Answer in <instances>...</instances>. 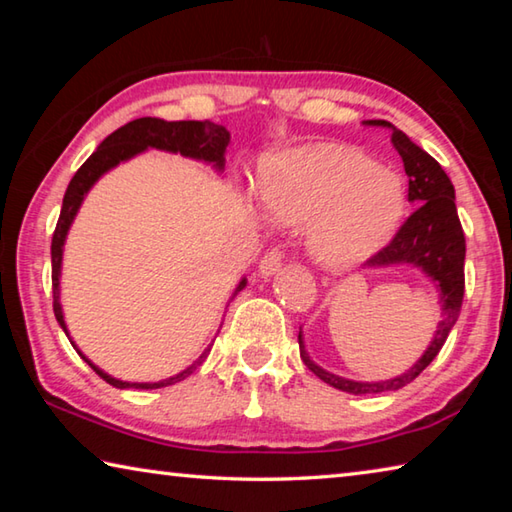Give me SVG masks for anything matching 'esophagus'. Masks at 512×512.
Listing matches in <instances>:
<instances>
[{"label": "esophagus", "instance_id": "34e87169", "mask_svg": "<svg viewBox=\"0 0 512 512\" xmlns=\"http://www.w3.org/2000/svg\"><path fill=\"white\" fill-rule=\"evenodd\" d=\"M282 259H284V253L280 248L268 250V253L262 257V262H259V275L262 277L275 275L282 268Z\"/></svg>", "mask_w": 512, "mask_h": 512}]
</instances>
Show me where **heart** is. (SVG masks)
<instances>
[{"mask_svg": "<svg viewBox=\"0 0 512 512\" xmlns=\"http://www.w3.org/2000/svg\"><path fill=\"white\" fill-rule=\"evenodd\" d=\"M259 196L282 225H309L311 257L327 268L363 262L393 237L406 210L400 173L341 144H309L266 155Z\"/></svg>", "mask_w": 512, "mask_h": 512, "instance_id": "1", "label": "heart"}]
</instances>
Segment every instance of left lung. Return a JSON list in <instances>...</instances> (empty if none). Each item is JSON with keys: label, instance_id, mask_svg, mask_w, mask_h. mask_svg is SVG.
Here are the masks:
<instances>
[{"label": "left lung", "instance_id": "left-lung-1", "mask_svg": "<svg viewBox=\"0 0 512 512\" xmlns=\"http://www.w3.org/2000/svg\"><path fill=\"white\" fill-rule=\"evenodd\" d=\"M366 124L391 131V142L395 151L400 153L404 171L409 176V201L415 205L413 214L402 223V228L397 230L391 244L381 248L377 255H372L368 259V266L384 268L393 264H411L420 268L440 291V316H443V320L438 323L429 348L413 363V368L406 370L400 377L386 381H354L323 370L309 359L300 332V357L305 361V366L318 379H323L325 384L352 395L400 391L402 386L411 384L438 357L440 348L445 345L449 332H452L458 320V314H461L465 293V235L461 221H458L452 180H449L443 167L427 151L413 144L391 121L370 119Z\"/></svg>", "mask_w": 512, "mask_h": 512}]
</instances>
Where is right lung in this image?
<instances>
[{
  "label": "right lung",
  "mask_w": 512,
  "mask_h": 512,
  "mask_svg": "<svg viewBox=\"0 0 512 512\" xmlns=\"http://www.w3.org/2000/svg\"><path fill=\"white\" fill-rule=\"evenodd\" d=\"M228 144H230V133L225 131V126L214 124V121H207V119L205 121H164L158 117H142V119L128 121L126 126L117 128V131L108 135L106 140L99 144V149L81 164V169L74 173L72 180H69L67 192L63 198V207H60V216L54 230V239H51V289H54V314H56L58 325L63 327V332L67 334L69 343L74 345L65 325L63 305H60V266H63V246L67 239L69 225H72L74 216L79 212L83 198L90 192L92 185L97 183L103 173L110 171L112 167H117L119 162L131 160L137 153H142L146 149L180 153L185 155V158H194V160H203L207 164H212L216 171H223L225 146ZM244 287H246V277H241V282L237 284L232 298H235ZM210 348H207L201 357H198V361L192 363V366L185 368L183 372H178V375L162 381H149V384H137V381H121V379L110 377L108 372H103L101 368L94 366V363L74 345V350L79 352L81 357L90 363V368L97 372L103 381H108L110 386L146 388V391H149V388L171 386L176 384V381H183L185 377L192 375L198 363L207 357Z\"/></svg>",
  "instance_id": "obj_1"
}]
</instances>
